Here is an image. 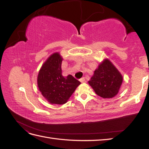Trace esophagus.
Instances as JSON below:
<instances>
[{
	"label": "esophagus",
	"instance_id": "obj_1",
	"mask_svg": "<svg viewBox=\"0 0 149 149\" xmlns=\"http://www.w3.org/2000/svg\"><path fill=\"white\" fill-rule=\"evenodd\" d=\"M79 81L81 83H84L85 81V78L83 77V78H81L80 79H79Z\"/></svg>",
	"mask_w": 149,
	"mask_h": 149
}]
</instances>
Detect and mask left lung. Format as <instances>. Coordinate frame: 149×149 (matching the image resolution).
<instances>
[{
  "label": "left lung",
  "instance_id": "1",
  "mask_svg": "<svg viewBox=\"0 0 149 149\" xmlns=\"http://www.w3.org/2000/svg\"><path fill=\"white\" fill-rule=\"evenodd\" d=\"M123 80L118 70L109 60L105 59L94 71L88 83L98 96L112 98L119 93Z\"/></svg>",
  "mask_w": 149,
  "mask_h": 149
}]
</instances>
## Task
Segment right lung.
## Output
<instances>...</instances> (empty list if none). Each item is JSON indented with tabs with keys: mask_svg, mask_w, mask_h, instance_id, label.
<instances>
[{
	"mask_svg": "<svg viewBox=\"0 0 149 149\" xmlns=\"http://www.w3.org/2000/svg\"><path fill=\"white\" fill-rule=\"evenodd\" d=\"M63 58L59 53L49 56L40 68L37 84L43 96L51 104H63L81 83L73 76L62 75Z\"/></svg>",
	"mask_w": 149,
	"mask_h": 149,
	"instance_id": "add662e5",
	"label": "right lung"
}]
</instances>
